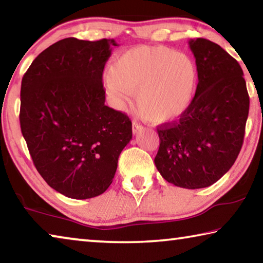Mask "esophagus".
<instances>
[{
    "label": "esophagus",
    "instance_id": "1",
    "mask_svg": "<svg viewBox=\"0 0 263 263\" xmlns=\"http://www.w3.org/2000/svg\"><path fill=\"white\" fill-rule=\"evenodd\" d=\"M142 130V126L141 125H139V124H138L137 122H133L132 123V132H133V135H136V133H138L139 131H141Z\"/></svg>",
    "mask_w": 263,
    "mask_h": 263
}]
</instances>
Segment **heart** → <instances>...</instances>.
I'll list each match as a JSON object with an SVG mask.
<instances>
[{
    "mask_svg": "<svg viewBox=\"0 0 263 263\" xmlns=\"http://www.w3.org/2000/svg\"><path fill=\"white\" fill-rule=\"evenodd\" d=\"M198 69L190 55L171 47L137 46L110 65L105 88L118 105L135 92L139 114L154 125L180 119L193 104Z\"/></svg>",
    "mask_w": 263,
    "mask_h": 263,
    "instance_id": "b5f03b06",
    "label": "heart"
}]
</instances>
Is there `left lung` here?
<instances>
[{"label": "left lung", "instance_id": "left-lung-1", "mask_svg": "<svg viewBox=\"0 0 263 263\" xmlns=\"http://www.w3.org/2000/svg\"><path fill=\"white\" fill-rule=\"evenodd\" d=\"M198 69L193 104L179 122L158 128L154 163L164 180L205 188L230 171L241 149L249 97L238 61L218 44L190 39Z\"/></svg>", "mask_w": 263, "mask_h": 263}]
</instances>
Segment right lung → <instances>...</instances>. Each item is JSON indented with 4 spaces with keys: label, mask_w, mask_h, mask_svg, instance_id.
<instances>
[{
    "label": "right lung",
    "mask_w": 263,
    "mask_h": 263,
    "mask_svg": "<svg viewBox=\"0 0 263 263\" xmlns=\"http://www.w3.org/2000/svg\"><path fill=\"white\" fill-rule=\"evenodd\" d=\"M114 46L115 39H62L22 79V135L39 174L66 197L103 194L132 139L130 118L104 104L102 74Z\"/></svg>",
    "instance_id": "1"
}]
</instances>
